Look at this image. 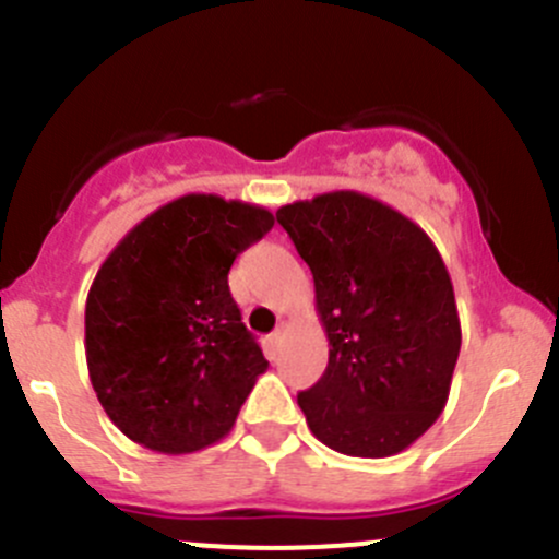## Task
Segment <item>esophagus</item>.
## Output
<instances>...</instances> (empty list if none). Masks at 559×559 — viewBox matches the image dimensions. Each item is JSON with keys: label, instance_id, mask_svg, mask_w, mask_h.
<instances>
[{"label": "esophagus", "instance_id": "esophagus-1", "mask_svg": "<svg viewBox=\"0 0 559 559\" xmlns=\"http://www.w3.org/2000/svg\"><path fill=\"white\" fill-rule=\"evenodd\" d=\"M284 335H286V330H284V326H278V330H275L273 335H270V346L278 348L281 343H284Z\"/></svg>", "mask_w": 559, "mask_h": 559}]
</instances>
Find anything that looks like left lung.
<instances>
[{"label":"left lung","instance_id":"1","mask_svg":"<svg viewBox=\"0 0 559 559\" xmlns=\"http://www.w3.org/2000/svg\"><path fill=\"white\" fill-rule=\"evenodd\" d=\"M313 273L330 362L297 394L308 427L348 456L400 454L443 414L460 357L454 286L430 235L386 202L326 191L278 207Z\"/></svg>","mask_w":559,"mask_h":559}]
</instances>
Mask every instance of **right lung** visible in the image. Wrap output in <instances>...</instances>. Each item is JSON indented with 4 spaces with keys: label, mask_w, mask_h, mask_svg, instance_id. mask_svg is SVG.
<instances>
[{
    "label": "right lung",
    "mask_w": 559,
    "mask_h": 559,
    "mask_svg": "<svg viewBox=\"0 0 559 559\" xmlns=\"http://www.w3.org/2000/svg\"><path fill=\"white\" fill-rule=\"evenodd\" d=\"M273 224L262 205L183 194L107 253L86 297V365L129 441L191 454L229 436L267 359L227 275Z\"/></svg>",
    "instance_id": "1"
}]
</instances>
